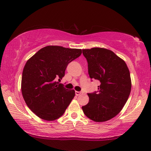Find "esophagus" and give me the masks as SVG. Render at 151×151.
<instances>
[{"instance_id": "34e87169", "label": "esophagus", "mask_w": 151, "mask_h": 151, "mask_svg": "<svg viewBox=\"0 0 151 151\" xmlns=\"http://www.w3.org/2000/svg\"><path fill=\"white\" fill-rule=\"evenodd\" d=\"M75 94H76V96H79V95H81V92L76 91V92H75Z\"/></svg>"}]
</instances>
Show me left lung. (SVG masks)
Here are the masks:
<instances>
[{
	"label": "left lung",
	"mask_w": 151,
	"mask_h": 151,
	"mask_svg": "<svg viewBox=\"0 0 151 151\" xmlns=\"http://www.w3.org/2000/svg\"><path fill=\"white\" fill-rule=\"evenodd\" d=\"M91 78L100 81L98 92L88 93V103L82 107L85 115L95 122H105L123 108L131 91L129 68L112 50L94 47L83 49Z\"/></svg>",
	"instance_id": "1"
}]
</instances>
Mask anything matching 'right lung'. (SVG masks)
<instances>
[{
	"instance_id": "add662e5",
	"label": "right lung",
	"mask_w": 151,
	"mask_h": 151,
	"mask_svg": "<svg viewBox=\"0 0 151 151\" xmlns=\"http://www.w3.org/2000/svg\"><path fill=\"white\" fill-rule=\"evenodd\" d=\"M81 49L47 46L27 60L22 71L21 91L28 107L45 121L63 115L75 91L68 90L58 81L65 76L68 64L80 57Z\"/></svg>"
}]
</instances>
